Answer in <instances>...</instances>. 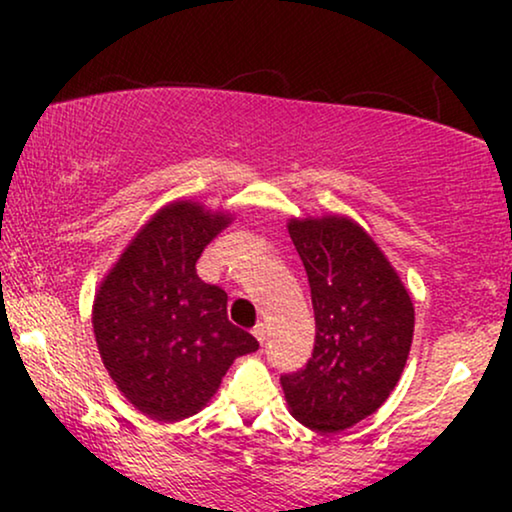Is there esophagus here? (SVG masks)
Instances as JSON below:
<instances>
[{
  "mask_svg": "<svg viewBox=\"0 0 512 512\" xmlns=\"http://www.w3.org/2000/svg\"><path fill=\"white\" fill-rule=\"evenodd\" d=\"M251 333H254V338L258 340V345H263V342H265V326L258 324V326H254V331H251Z\"/></svg>",
  "mask_w": 512,
  "mask_h": 512,
  "instance_id": "34e87169",
  "label": "esophagus"
}]
</instances>
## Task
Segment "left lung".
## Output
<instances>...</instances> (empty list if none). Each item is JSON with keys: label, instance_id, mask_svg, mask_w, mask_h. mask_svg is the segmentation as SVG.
I'll return each instance as SVG.
<instances>
[{"label": "left lung", "instance_id": "1", "mask_svg": "<svg viewBox=\"0 0 512 512\" xmlns=\"http://www.w3.org/2000/svg\"><path fill=\"white\" fill-rule=\"evenodd\" d=\"M314 307V352L282 375L291 415L317 433H340L380 408L408 361L415 307L387 256L347 216L291 219Z\"/></svg>", "mask_w": 512, "mask_h": 512}]
</instances>
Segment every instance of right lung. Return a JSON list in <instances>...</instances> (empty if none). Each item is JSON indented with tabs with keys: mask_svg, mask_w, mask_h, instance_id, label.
<instances>
[{
	"mask_svg": "<svg viewBox=\"0 0 512 512\" xmlns=\"http://www.w3.org/2000/svg\"><path fill=\"white\" fill-rule=\"evenodd\" d=\"M228 223L230 214L200 202H172L144 223L97 289L93 328L104 368L156 422L205 408L237 356L258 349L254 335L228 321V293L195 272Z\"/></svg>",
	"mask_w": 512,
	"mask_h": 512,
	"instance_id": "obj_1",
	"label": "right lung"
}]
</instances>
